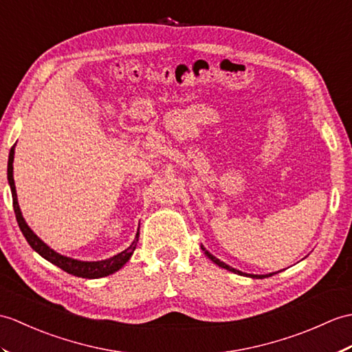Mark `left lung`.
<instances>
[{
    "mask_svg": "<svg viewBox=\"0 0 352 352\" xmlns=\"http://www.w3.org/2000/svg\"><path fill=\"white\" fill-rule=\"evenodd\" d=\"M201 249L204 250V253H206V256H208L211 261H213L214 264H217L219 267H222V268H225V270H228V272H231V273H235V274H240V276H248V277H252V279H264V277H270V276H273V274H277L279 272H276V273H268V274H250V273H243V272H240V270H236V268H234V267H231V265H228V264H225L223 261H220L219 258H216L214 255H211V253L202 246L201 244Z\"/></svg>",
    "mask_w": 352,
    "mask_h": 352,
    "instance_id": "left-lung-1",
    "label": "left lung"
}]
</instances>
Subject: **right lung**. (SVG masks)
<instances>
[{"label":"right lung","instance_id":"right-lung-1","mask_svg":"<svg viewBox=\"0 0 352 352\" xmlns=\"http://www.w3.org/2000/svg\"><path fill=\"white\" fill-rule=\"evenodd\" d=\"M14 146H12L10 154H9V163H7V179H9V186L12 190V198H13V210L16 214V220H18V225L21 228V231L25 236L32 250H36L40 256L45 258L49 263L60 267L64 270L65 273L78 276V277H85V279H99V277L109 276L112 273L118 272L121 267H124L126 263H129V259L132 258L133 252L136 249V244L139 240V228L138 232L135 235V240L127 249L122 252L117 253L108 259H102V261H80V259H73L70 256H64L61 253L55 252L51 249L47 244L34 234V231L31 230L28 223L25 222V219L22 216V211L18 202V193H16V187H14V178H13V160H14Z\"/></svg>","mask_w":352,"mask_h":352}]
</instances>
